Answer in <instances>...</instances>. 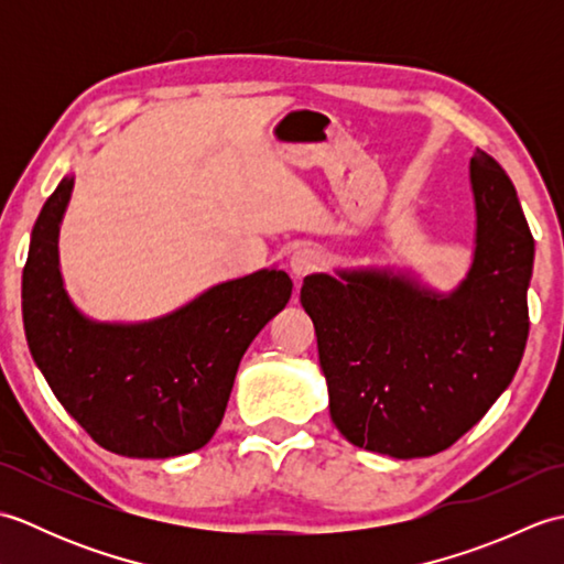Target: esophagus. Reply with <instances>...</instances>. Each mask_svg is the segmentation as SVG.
I'll return each instance as SVG.
<instances>
[{"label":"esophagus","mask_w":564,"mask_h":564,"mask_svg":"<svg viewBox=\"0 0 564 564\" xmlns=\"http://www.w3.org/2000/svg\"><path fill=\"white\" fill-rule=\"evenodd\" d=\"M322 254L317 249H313V247H303V249H297V251H293V257H291V271H293V275L297 281L303 279V275H307V273H313V271H317L319 267H322Z\"/></svg>","instance_id":"34e87169"}]
</instances>
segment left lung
<instances>
[{
    "instance_id": "left-lung-1",
    "label": "left lung",
    "mask_w": 564,
    "mask_h": 564,
    "mask_svg": "<svg viewBox=\"0 0 564 564\" xmlns=\"http://www.w3.org/2000/svg\"><path fill=\"white\" fill-rule=\"evenodd\" d=\"M475 251L438 293L392 269L310 273L301 303L317 334L329 414L354 446L426 458L453 446L509 388L529 339L533 235L507 172L475 150Z\"/></svg>"
}]
</instances>
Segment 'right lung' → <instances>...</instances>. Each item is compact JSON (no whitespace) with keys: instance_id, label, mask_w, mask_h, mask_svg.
<instances>
[{"instance_id":"1","label":"right lung","mask_w":564,"mask_h":564,"mask_svg":"<svg viewBox=\"0 0 564 564\" xmlns=\"http://www.w3.org/2000/svg\"><path fill=\"white\" fill-rule=\"evenodd\" d=\"M72 186L75 176H65L45 200L23 267V329L33 361L101 448L126 458L198 451L223 422L249 344L291 301V275L261 269L133 325L89 319L69 301L57 257Z\"/></svg>"}]
</instances>
